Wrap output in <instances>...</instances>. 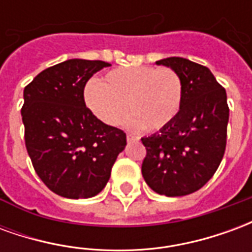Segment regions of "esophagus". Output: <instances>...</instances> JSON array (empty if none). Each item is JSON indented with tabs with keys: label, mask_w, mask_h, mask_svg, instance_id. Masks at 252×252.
Returning <instances> with one entry per match:
<instances>
[{
	"label": "esophagus",
	"mask_w": 252,
	"mask_h": 252,
	"mask_svg": "<svg viewBox=\"0 0 252 252\" xmlns=\"http://www.w3.org/2000/svg\"><path fill=\"white\" fill-rule=\"evenodd\" d=\"M126 140H128V142H133V140H137V137L132 136V135H126Z\"/></svg>",
	"instance_id": "1"
}]
</instances>
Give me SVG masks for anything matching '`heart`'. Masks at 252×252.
<instances>
[{
	"mask_svg": "<svg viewBox=\"0 0 252 252\" xmlns=\"http://www.w3.org/2000/svg\"><path fill=\"white\" fill-rule=\"evenodd\" d=\"M83 98L93 115L106 126H117L126 115V124L139 131L164 129L178 117L184 102V83L171 68L155 66L120 67L108 71L102 82L86 83Z\"/></svg>",
	"mask_w": 252,
	"mask_h": 252,
	"instance_id": "obj_1",
	"label": "heart"
}]
</instances>
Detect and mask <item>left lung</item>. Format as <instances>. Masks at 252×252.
Listing matches in <instances>:
<instances>
[{
    "label": "left lung",
    "mask_w": 252,
    "mask_h": 252,
    "mask_svg": "<svg viewBox=\"0 0 252 252\" xmlns=\"http://www.w3.org/2000/svg\"><path fill=\"white\" fill-rule=\"evenodd\" d=\"M157 64L180 75L184 102L167 128L142 139L147 150L142 174L158 194L181 197L205 185L224 157L229 119L227 93L208 67L189 59L171 57Z\"/></svg>",
    "instance_id": "obj_1"
}]
</instances>
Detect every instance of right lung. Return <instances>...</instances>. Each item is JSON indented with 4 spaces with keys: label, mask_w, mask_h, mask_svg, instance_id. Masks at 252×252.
<instances>
[{
    "label": "right lung",
    "mask_w": 252,
    "mask_h": 252,
    "mask_svg": "<svg viewBox=\"0 0 252 252\" xmlns=\"http://www.w3.org/2000/svg\"><path fill=\"white\" fill-rule=\"evenodd\" d=\"M108 66L70 59L43 70L24 89L21 116L28 155L47 188L66 198L98 194L126 146L124 131L98 120L83 98L86 82Z\"/></svg>",
    "instance_id": "obj_1"
}]
</instances>
